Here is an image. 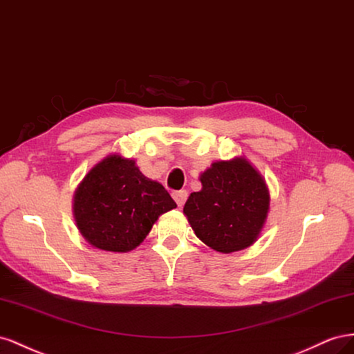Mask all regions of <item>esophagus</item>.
Returning a JSON list of instances; mask_svg holds the SVG:
<instances>
[{
	"mask_svg": "<svg viewBox=\"0 0 354 354\" xmlns=\"http://www.w3.org/2000/svg\"><path fill=\"white\" fill-rule=\"evenodd\" d=\"M187 197H188V193H187L185 189H180V191H176V193H174V198H175L176 205H178L179 207H183V206L185 205Z\"/></svg>",
	"mask_w": 354,
	"mask_h": 354,
	"instance_id": "obj_1",
	"label": "esophagus"
}]
</instances>
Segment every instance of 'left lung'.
Wrapping results in <instances>:
<instances>
[{"label": "left lung", "mask_w": 354, "mask_h": 354, "mask_svg": "<svg viewBox=\"0 0 354 354\" xmlns=\"http://www.w3.org/2000/svg\"><path fill=\"white\" fill-rule=\"evenodd\" d=\"M201 189L184 206L191 228L205 245L231 254L255 243L266 224L270 194L259 171L243 157L216 161L200 175Z\"/></svg>", "instance_id": "8db88e82"}]
</instances>
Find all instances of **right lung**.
Wrapping results in <instances>:
<instances>
[{"label":"right lung","mask_w":354,"mask_h":354,"mask_svg":"<svg viewBox=\"0 0 354 354\" xmlns=\"http://www.w3.org/2000/svg\"><path fill=\"white\" fill-rule=\"evenodd\" d=\"M176 203L135 160L111 154L88 171L74 194V218L90 245L129 252L142 243L161 214Z\"/></svg>","instance_id":"obj_1"}]
</instances>
